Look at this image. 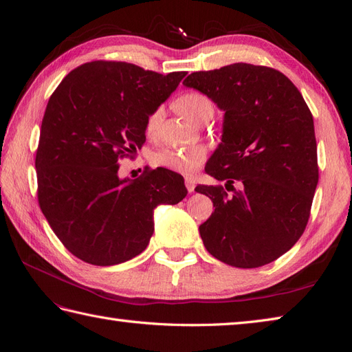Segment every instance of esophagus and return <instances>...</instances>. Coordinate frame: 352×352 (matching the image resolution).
Segmentation results:
<instances>
[{
  "instance_id": "1",
  "label": "esophagus",
  "mask_w": 352,
  "mask_h": 352,
  "mask_svg": "<svg viewBox=\"0 0 352 352\" xmlns=\"http://www.w3.org/2000/svg\"><path fill=\"white\" fill-rule=\"evenodd\" d=\"M185 185H186V189L189 190V192H194V189H195V180L194 179L186 177L185 179Z\"/></svg>"
}]
</instances>
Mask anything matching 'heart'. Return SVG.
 Returning <instances> with one entry per match:
<instances>
[{"instance_id": "1", "label": "heart", "mask_w": 352, "mask_h": 352, "mask_svg": "<svg viewBox=\"0 0 352 352\" xmlns=\"http://www.w3.org/2000/svg\"><path fill=\"white\" fill-rule=\"evenodd\" d=\"M177 107L190 120L199 123L206 117H211L214 111V104L206 94L198 91H190L180 95L177 100ZM163 107L154 109L146 117L145 131L146 133H154L162 122ZM207 158V150L204 146L197 145L190 148H164L154 155V162L173 172L186 176L194 175L197 170L204 164Z\"/></svg>"}]
</instances>
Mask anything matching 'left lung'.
<instances>
[{
  "instance_id": "obj_1",
  "label": "left lung",
  "mask_w": 352,
  "mask_h": 352,
  "mask_svg": "<svg viewBox=\"0 0 352 352\" xmlns=\"http://www.w3.org/2000/svg\"><path fill=\"white\" fill-rule=\"evenodd\" d=\"M184 85L225 111L221 142L206 172L234 194L221 185L195 188L216 207L199 226L204 247L241 269L278 260L304 233L318 182L310 109L295 85L267 66L194 72Z\"/></svg>"
}]
</instances>
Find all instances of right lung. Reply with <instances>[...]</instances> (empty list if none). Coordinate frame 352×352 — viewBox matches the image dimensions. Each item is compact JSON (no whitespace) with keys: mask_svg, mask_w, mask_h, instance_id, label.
<instances>
[{"mask_svg":"<svg viewBox=\"0 0 352 352\" xmlns=\"http://www.w3.org/2000/svg\"><path fill=\"white\" fill-rule=\"evenodd\" d=\"M186 72L160 74L97 60L72 70L52 92L41 124L38 202L61 243L79 260L113 265L140 255L154 232L153 211L188 190L167 168L119 179V162L145 142V122Z\"/></svg>","mask_w":352,"mask_h":352,"instance_id":"right-lung-1","label":"right lung"}]
</instances>
